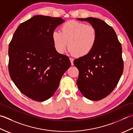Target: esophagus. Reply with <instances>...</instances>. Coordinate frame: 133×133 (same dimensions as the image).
<instances>
[{
  "label": "esophagus",
  "mask_w": 133,
  "mask_h": 133,
  "mask_svg": "<svg viewBox=\"0 0 133 133\" xmlns=\"http://www.w3.org/2000/svg\"><path fill=\"white\" fill-rule=\"evenodd\" d=\"M69 59H70V63H71L72 65H74V58L70 57Z\"/></svg>",
  "instance_id": "esophagus-1"
}]
</instances>
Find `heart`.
Instances as JSON below:
<instances>
[{
    "mask_svg": "<svg viewBox=\"0 0 133 133\" xmlns=\"http://www.w3.org/2000/svg\"><path fill=\"white\" fill-rule=\"evenodd\" d=\"M51 39L55 48L59 53L66 51L68 42L70 53L83 57L93 50L97 42V34L92 26L70 21L62 26L61 31L54 30Z\"/></svg>",
    "mask_w": 133,
    "mask_h": 133,
    "instance_id": "b5f03b06",
    "label": "heart"
}]
</instances>
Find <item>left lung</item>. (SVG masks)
<instances>
[{
  "mask_svg": "<svg viewBox=\"0 0 133 133\" xmlns=\"http://www.w3.org/2000/svg\"><path fill=\"white\" fill-rule=\"evenodd\" d=\"M77 19L88 22L97 34L93 50L74 61L79 71L77 85L86 98L99 101L111 92L122 75V46L114 30L104 21L93 17Z\"/></svg>",
  "mask_w": 133,
  "mask_h": 133,
  "instance_id": "obj_1",
  "label": "left lung"
}]
</instances>
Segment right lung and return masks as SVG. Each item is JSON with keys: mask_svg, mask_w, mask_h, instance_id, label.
Instances as JSON below:
<instances>
[{"mask_svg": "<svg viewBox=\"0 0 133 133\" xmlns=\"http://www.w3.org/2000/svg\"><path fill=\"white\" fill-rule=\"evenodd\" d=\"M61 18L38 15L18 27L9 48V70L22 93L43 102L52 96L70 66L68 57L58 53L51 34Z\"/></svg>", "mask_w": 133, "mask_h": 133, "instance_id": "right-lung-1", "label": "right lung"}]
</instances>
